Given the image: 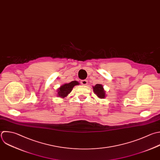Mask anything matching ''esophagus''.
Returning a JSON list of instances; mask_svg holds the SVG:
<instances>
[{
  "label": "esophagus",
  "mask_w": 160,
  "mask_h": 160,
  "mask_svg": "<svg viewBox=\"0 0 160 160\" xmlns=\"http://www.w3.org/2000/svg\"><path fill=\"white\" fill-rule=\"evenodd\" d=\"M81 84H82V85H87L88 83V81L87 80L84 79V80H82V81H81Z\"/></svg>",
  "instance_id": "esophagus-1"
}]
</instances>
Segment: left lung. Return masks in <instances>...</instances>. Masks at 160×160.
<instances>
[{
	"label": "left lung",
	"instance_id": "8db88e82",
	"mask_svg": "<svg viewBox=\"0 0 160 160\" xmlns=\"http://www.w3.org/2000/svg\"><path fill=\"white\" fill-rule=\"evenodd\" d=\"M93 91L94 94L100 99H104L106 96V91L104 90L103 86L100 84H97L94 86H92Z\"/></svg>",
	"mask_w": 160,
	"mask_h": 160
}]
</instances>
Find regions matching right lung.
<instances>
[{"label": "right lung", "instance_id": "1", "mask_svg": "<svg viewBox=\"0 0 160 160\" xmlns=\"http://www.w3.org/2000/svg\"><path fill=\"white\" fill-rule=\"evenodd\" d=\"M79 82L76 81H73L69 83H65L60 88H59L57 90V95L58 97L61 98H64L65 97H67V96L72 91L73 88L75 86L79 85Z\"/></svg>", "mask_w": 160, "mask_h": 160}]
</instances>
